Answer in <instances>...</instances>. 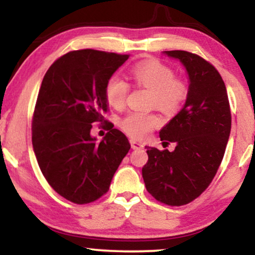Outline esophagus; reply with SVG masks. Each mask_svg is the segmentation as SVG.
<instances>
[{"mask_svg": "<svg viewBox=\"0 0 255 255\" xmlns=\"http://www.w3.org/2000/svg\"><path fill=\"white\" fill-rule=\"evenodd\" d=\"M130 145L133 150H141V148H144V144H141L140 141H136V140H130Z\"/></svg>", "mask_w": 255, "mask_h": 255, "instance_id": "esophagus-1", "label": "esophagus"}]
</instances>
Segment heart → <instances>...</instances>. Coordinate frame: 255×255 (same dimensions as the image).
I'll use <instances>...</instances> for the list:
<instances>
[{"mask_svg": "<svg viewBox=\"0 0 255 255\" xmlns=\"http://www.w3.org/2000/svg\"><path fill=\"white\" fill-rule=\"evenodd\" d=\"M131 78L140 86L150 90L153 95V103L164 113H174L182 104L187 95L183 83L175 79V73L170 67L158 61H146L133 67ZM129 85L120 77H111L105 85V99L115 109H120L126 103ZM160 120L154 114L131 111L121 120V127L133 137H145L152 129L158 127Z\"/></svg>", "mask_w": 255, "mask_h": 255, "instance_id": "b5f03b06", "label": "heart"}]
</instances>
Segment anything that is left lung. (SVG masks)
<instances>
[{
  "label": "left lung",
  "mask_w": 255,
  "mask_h": 255,
  "mask_svg": "<svg viewBox=\"0 0 255 255\" xmlns=\"http://www.w3.org/2000/svg\"><path fill=\"white\" fill-rule=\"evenodd\" d=\"M163 54L184 67L188 91L180 113L159 130L160 140L175 142V150L147 147L141 171L152 197L181 206L198 198L215 177L229 140L231 114L224 81L212 64L188 51Z\"/></svg>",
  "instance_id": "8db88e82"
}]
</instances>
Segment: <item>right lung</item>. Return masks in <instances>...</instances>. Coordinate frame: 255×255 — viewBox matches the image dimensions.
I'll use <instances>...</instances> for the list:
<instances>
[{
	"label": "right lung",
	"instance_id": "add662e5",
	"mask_svg": "<svg viewBox=\"0 0 255 255\" xmlns=\"http://www.w3.org/2000/svg\"><path fill=\"white\" fill-rule=\"evenodd\" d=\"M128 60L92 49L71 51L44 75L32 122V145L48 183L67 200L89 204L109 189L130 148L127 136L111 128L101 141L92 124L109 110L107 81ZM105 122V121H104Z\"/></svg>",
	"mask_w": 255,
	"mask_h": 255
}]
</instances>
